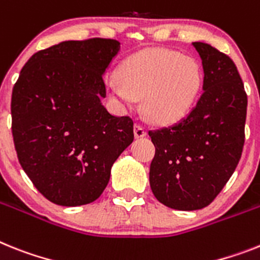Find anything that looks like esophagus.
Here are the masks:
<instances>
[{
  "label": "esophagus",
  "mask_w": 260,
  "mask_h": 260,
  "mask_svg": "<svg viewBox=\"0 0 260 260\" xmlns=\"http://www.w3.org/2000/svg\"><path fill=\"white\" fill-rule=\"evenodd\" d=\"M134 131H135V137H136V139H141V137H144L145 135H147V131L144 129V126L139 125V124L135 125Z\"/></svg>",
  "instance_id": "1"
}]
</instances>
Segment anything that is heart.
<instances>
[{"label": "heart", "instance_id": "b5f03b06", "mask_svg": "<svg viewBox=\"0 0 260 260\" xmlns=\"http://www.w3.org/2000/svg\"><path fill=\"white\" fill-rule=\"evenodd\" d=\"M202 86V71L193 58L168 49L137 52L123 62L119 82L108 86L110 96L121 104L141 99L149 121H178L193 107Z\"/></svg>", "mask_w": 260, "mask_h": 260}]
</instances>
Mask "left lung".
<instances>
[{
	"instance_id": "left-lung-1",
	"label": "left lung",
	"mask_w": 260,
	"mask_h": 260,
	"mask_svg": "<svg viewBox=\"0 0 260 260\" xmlns=\"http://www.w3.org/2000/svg\"><path fill=\"white\" fill-rule=\"evenodd\" d=\"M191 45L204 67V92L178 123L149 131L156 147L149 184L161 204L176 210L210 205L241 160L247 95L235 63L204 42Z\"/></svg>"
}]
</instances>
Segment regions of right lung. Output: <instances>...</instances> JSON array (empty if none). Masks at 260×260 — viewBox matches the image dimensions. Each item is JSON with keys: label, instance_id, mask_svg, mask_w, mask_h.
<instances>
[{"label": "right lung", "instance_id": "obj_1", "mask_svg": "<svg viewBox=\"0 0 260 260\" xmlns=\"http://www.w3.org/2000/svg\"><path fill=\"white\" fill-rule=\"evenodd\" d=\"M115 39L66 41L30 58L12 93L19 164L46 198L62 206L93 202L111 168L134 141V121L102 104Z\"/></svg>", "mask_w": 260, "mask_h": 260}]
</instances>
